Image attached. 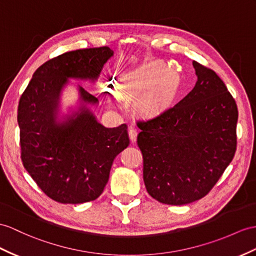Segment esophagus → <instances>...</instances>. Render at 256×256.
<instances>
[{
	"label": "esophagus",
	"instance_id": "1",
	"mask_svg": "<svg viewBox=\"0 0 256 256\" xmlns=\"http://www.w3.org/2000/svg\"><path fill=\"white\" fill-rule=\"evenodd\" d=\"M136 136H138V132H136V128H130L129 129V138L130 141L134 143L136 141Z\"/></svg>",
	"mask_w": 256,
	"mask_h": 256
}]
</instances>
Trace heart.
<instances>
[{
	"label": "heart",
	"mask_w": 256,
	"mask_h": 256,
	"mask_svg": "<svg viewBox=\"0 0 256 256\" xmlns=\"http://www.w3.org/2000/svg\"><path fill=\"white\" fill-rule=\"evenodd\" d=\"M164 72H165V67L163 65L155 64V65L150 66L138 74V77H136L134 81V86H138L140 89L151 88ZM158 81V82H156L157 84L155 85L153 90L150 92V94L146 96V98L143 100L142 102V108L148 112H152L154 110H156L160 105L164 102V100L168 96V94H170L172 89V80L168 74H164V76ZM108 103L113 108L120 106V100L113 96H110L108 98Z\"/></svg>",
	"instance_id": "heart-1"
}]
</instances>
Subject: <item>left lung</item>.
Listing matches in <instances>:
<instances>
[{"instance_id":"obj_1","label":"left lung","mask_w":256,"mask_h":256,"mask_svg":"<svg viewBox=\"0 0 256 256\" xmlns=\"http://www.w3.org/2000/svg\"><path fill=\"white\" fill-rule=\"evenodd\" d=\"M198 81L182 101L138 122L143 180L155 200L184 205L216 184L236 148L238 108L224 81L193 60Z\"/></svg>"}]
</instances>
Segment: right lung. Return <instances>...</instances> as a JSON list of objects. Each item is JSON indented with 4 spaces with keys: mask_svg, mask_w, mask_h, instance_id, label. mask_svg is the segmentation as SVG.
I'll return each mask as SVG.
<instances>
[{
    "mask_svg": "<svg viewBox=\"0 0 256 256\" xmlns=\"http://www.w3.org/2000/svg\"><path fill=\"white\" fill-rule=\"evenodd\" d=\"M114 55L108 46L66 52L46 62L20 96L17 122L22 165L52 200L79 204L104 190L115 158L129 146L127 124L106 128L86 104L98 98L78 86V112L58 120L60 96L68 78L94 81Z\"/></svg>",
    "mask_w": 256,
    "mask_h": 256,
    "instance_id": "right-lung-1",
    "label": "right lung"
}]
</instances>
